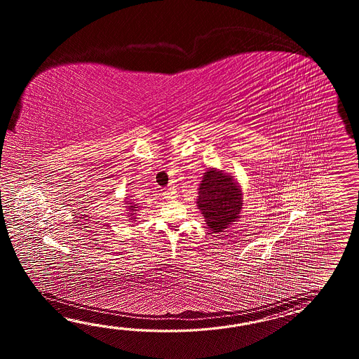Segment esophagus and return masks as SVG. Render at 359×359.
I'll return each instance as SVG.
<instances>
[{"label":"esophagus","instance_id":"34e87169","mask_svg":"<svg viewBox=\"0 0 359 359\" xmlns=\"http://www.w3.org/2000/svg\"><path fill=\"white\" fill-rule=\"evenodd\" d=\"M164 198H169V200H172V198H177V191L175 187H169L167 190L164 191Z\"/></svg>","mask_w":359,"mask_h":359}]
</instances>
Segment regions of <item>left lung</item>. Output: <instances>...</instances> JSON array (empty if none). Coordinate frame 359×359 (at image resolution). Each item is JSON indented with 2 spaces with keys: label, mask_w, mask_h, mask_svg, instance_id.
<instances>
[{
  "label": "left lung",
  "mask_w": 359,
  "mask_h": 359,
  "mask_svg": "<svg viewBox=\"0 0 359 359\" xmlns=\"http://www.w3.org/2000/svg\"><path fill=\"white\" fill-rule=\"evenodd\" d=\"M198 204L208 227L213 233L223 232L240 218L243 191L233 177L217 168H209L198 184Z\"/></svg>",
  "instance_id": "1"
}]
</instances>
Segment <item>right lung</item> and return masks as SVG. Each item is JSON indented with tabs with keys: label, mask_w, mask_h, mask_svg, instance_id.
I'll return each instance as SVG.
<instances>
[{
	"label": "right lung",
	"mask_w": 359,
	"mask_h": 359,
	"mask_svg": "<svg viewBox=\"0 0 359 359\" xmlns=\"http://www.w3.org/2000/svg\"><path fill=\"white\" fill-rule=\"evenodd\" d=\"M126 208H127V212H128V217H130V219H136V213L135 212H137L140 210V205L138 204H135L133 201H130V200H127L126 201Z\"/></svg>",
	"instance_id": "right-lung-1"
}]
</instances>
